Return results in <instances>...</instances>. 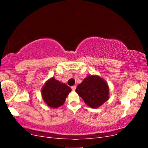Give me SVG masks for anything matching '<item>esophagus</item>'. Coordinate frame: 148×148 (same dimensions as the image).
Here are the masks:
<instances>
[{
	"instance_id": "1",
	"label": "esophagus",
	"mask_w": 148,
	"mask_h": 148,
	"mask_svg": "<svg viewBox=\"0 0 148 148\" xmlns=\"http://www.w3.org/2000/svg\"><path fill=\"white\" fill-rule=\"evenodd\" d=\"M71 89H72V90H73V91H75V90H76V86H72V87H71Z\"/></svg>"
}]
</instances>
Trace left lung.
Here are the masks:
<instances>
[{
    "label": "left lung",
    "mask_w": 148,
    "mask_h": 148,
    "mask_svg": "<svg viewBox=\"0 0 148 148\" xmlns=\"http://www.w3.org/2000/svg\"><path fill=\"white\" fill-rule=\"evenodd\" d=\"M75 92L84 102L92 108H97L109 99V87L101 77L88 75L77 87Z\"/></svg>",
    "instance_id": "left-lung-1"
}]
</instances>
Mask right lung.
<instances>
[{
  "instance_id": "right-lung-1",
  "label": "right lung",
  "mask_w": 148,
  "mask_h": 148,
  "mask_svg": "<svg viewBox=\"0 0 148 148\" xmlns=\"http://www.w3.org/2000/svg\"><path fill=\"white\" fill-rule=\"evenodd\" d=\"M71 92V89L69 87L54 77L46 81L41 90L44 101L48 106L53 108L62 106Z\"/></svg>"
}]
</instances>
